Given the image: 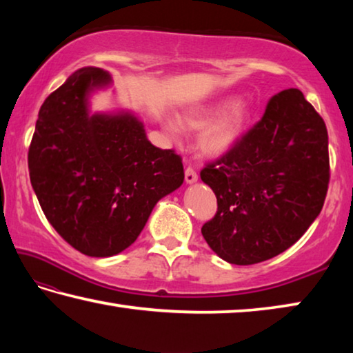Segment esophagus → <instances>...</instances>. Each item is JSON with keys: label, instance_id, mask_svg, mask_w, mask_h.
<instances>
[{"label": "esophagus", "instance_id": "1", "mask_svg": "<svg viewBox=\"0 0 353 353\" xmlns=\"http://www.w3.org/2000/svg\"><path fill=\"white\" fill-rule=\"evenodd\" d=\"M198 181V172H196L191 166H188L187 170H185V182L187 183H194Z\"/></svg>", "mask_w": 353, "mask_h": 353}]
</instances>
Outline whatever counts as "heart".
I'll list each match as a JSON object with an SVG mask.
<instances>
[{"label": "heart", "instance_id": "1", "mask_svg": "<svg viewBox=\"0 0 353 353\" xmlns=\"http://www.w3.org/2000/svg\"><path fill=\"white\" fill-rule=\"evenodd\" d=\"M252 110L244 103H234L227 98L216 104L191 109L182 115V123L190 130H201L199 148L210 157H223L230 152L249 126ZM172 135H181V126L176 121L168 123Z\"/></svg>", "mask_w": 353, "mask_h": 353}]
</instances>
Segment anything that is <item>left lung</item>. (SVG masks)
I'll return each mask as SVG.
<instances>
[{
	"label": "left lung",
	"instance_id": "1",
	"mask_svg": "<svg viewBox=\"0 0 353 353\" xmlns=\"http://www.w3.org/2000/svg\"><path fill=\"white\" fill-rule=\"evenodd\" d=\"M216 194L202 225L208 246L232 265H255L291 248L324 205L330 162L324 119L297 88L268 101L240 143L201 171Z\"/></svg>",
	"mask_w": 353,
	"mask_h": 353
}]
</instances>
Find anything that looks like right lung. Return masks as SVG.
I'll return each instance as SVG.
<instances>
[{
    "label": "right lung",
    "instance_id": "add662e5",
    "mask_svg": "<svg viewBox=\"0 0 353 353\" xmlns=\"http://www.w3.org/2000/svg\"><path fill=\"white\" fill-rule=\"evenodd\" d=\"M110 83L101 68L74 71L45 99L28 154L46 219L88 256L129 248L154 205L181 187L182 157L155 148L132 113L88 112V94Z\"/></svg>",
    "mask_w": 353,
    "mask_h": 353
}]
</instances>
